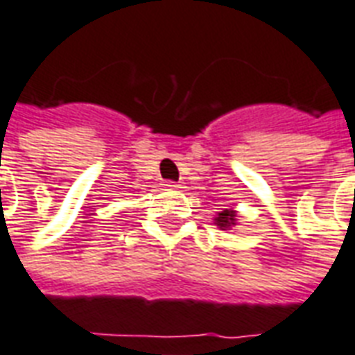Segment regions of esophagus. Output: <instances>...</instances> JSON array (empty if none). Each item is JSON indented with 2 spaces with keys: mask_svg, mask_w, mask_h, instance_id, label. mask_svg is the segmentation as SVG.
<instances>
[{
  "mask_svg": "<svg viewBox=\"0 0 355 355\" xmlns=\"http://www.w3.org/2000/svg\"><path fill=\"white\" fill-rule=\"evenodd\" d=\"M164 187L170 189V191H178V189H181L175 181H166V183H164Z\"/></svg>",
  "mask_w": 355,
  "mask_h": 355,
  "instance_id": "esophagus-1",
  "label": "esophagus"
}]
</instances>
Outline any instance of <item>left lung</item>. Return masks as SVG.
Wrapping results in <instances>:
<instances>
[{
	"label": "left lung",
	"mask_w": 355,
	"mask_h": 355,
	"mask_svg": "<svg viewBox=\"0 0 355 355\" xmlns=\"http://www.w3.org/2000/svg\"><path fill=\"white\" fill-rule=\"evenodd\" d=\"M213 225H217L220 230H230V228L238 225V211H234V209H223V211L215 213Z\"/></svg>",
	"instance_id": "8db88e82"
}]
</instances>
